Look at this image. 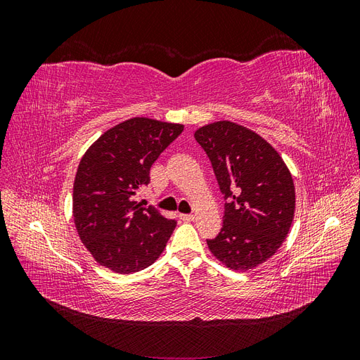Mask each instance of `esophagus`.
Returning a JSON list of instances; mask_svg holds the SVG:
<instances>
[{
	"mask_svg": "<svg viewBox=\"0 0 360 360\" xmlns=\"http://www.w3.org/2000/svg\"><path fill=\"white\" fill-rule=\"evenodd\" d=\"M180 219H181V221H184V222H192V221L195 219V216H193V214L181 213V214H180Z\"/></svg>",
	"mask_w": 360,
	"mask_h": 360,
	"instance_id": "1",
	"label": "esophagus"
}]
</instances>
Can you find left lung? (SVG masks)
<instances>
[{
    "label": "left lung",
    "instance_id": "1",
    "mask_svg": "<svg viewBox=\"0 0 360 360\" xmlns=\"http://www.w3.org/2000/svg\"><path fill=\"white\" fill-rule=\"evenodd\" d=\"M195 139L209 156L224 193L221 233L210 252L233 270H249L275 255L296 209L292 177L278 151L252 130L231 122L200 127Z\"/></svg>",
    "mask_w": 360,
    "mask_h": 360
}]
</instances>
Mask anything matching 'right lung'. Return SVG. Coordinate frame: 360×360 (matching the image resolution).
Returning a JSON list of instances; mask_svg holds the SVG:
<instances>
[{
    "instance_id": "obj_1",
    "label": "right lung",
    "mask_w": 360,
    "mask_h": 360,
    "mask_svg": "<svg viewBox=\"0 0 360 360\" xmlns=\"http://www.w3.org/2000/svg\"><path fill=\"white\" fill-rule=\"evenodd\" d=\"M183 124L135 117L111 127L85 151L73 183V221L101 266L135 274L163 252L177 222L135 201L150 168Z\"/></svg>"
}]
</instances>
